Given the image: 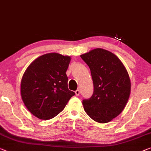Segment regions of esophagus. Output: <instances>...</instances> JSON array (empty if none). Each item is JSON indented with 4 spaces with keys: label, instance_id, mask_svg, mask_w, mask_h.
I'll list each match as a JSON object with an SVG mask.
<instances>
[{
    "label": "esophagus",
    "instance_id": "esophagus-1",
    "mask_svg": "<svg viewBox=\"0 0 151 151\" xmlns=\"http://www.w3.org/2000/svg\"><path fill=\"white\" fill-rule=\"evenodd\" d=\"M75 93H76V95H77V96L79 95H80V90H78V89H77V90L75 91Z\"/></svg>",
    "mask_w": 151,
    "mask_h": 151
}]
</instances>
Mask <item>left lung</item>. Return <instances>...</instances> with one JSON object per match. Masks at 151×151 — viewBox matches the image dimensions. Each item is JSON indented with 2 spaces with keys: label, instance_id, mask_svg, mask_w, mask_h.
<instances>
[{
  "label": "left lung",
  "instance_id": "1",
  "mask_svg": "<svg viewBox=\"0 0 151 151\" xmlns=\"http://www.w3.org/2000/svg\"><path fill=\"white\" fill-rule=\"evenodd\" d=\"M88 65L93 82V94L84 99L85 112L100 123L119 116L130 95L131 82L125 67L115 54L97 48L80 56Z\"/></svg>",
  "mask_w": 151,
  "mask_h": 151
}]
</instances>
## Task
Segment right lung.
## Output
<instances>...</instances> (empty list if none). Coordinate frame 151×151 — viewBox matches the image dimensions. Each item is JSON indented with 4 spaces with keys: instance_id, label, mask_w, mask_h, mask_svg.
<instances>
[{
    "instance_id": "add662e5",
    "label": "right lung",
    "mask_w": 151,
    "mask_h": 151,
    "mask_svg": "<svg viewBox=\"0 0 151 151\" xmlns=\"http://www.w3.org/2000/svg\"><path fill=\"white\" fill-rule=\"evenodd\" d=\"M71 58L58 53L39 56L21 81V96L27 108L38 119L49 120L65 108L75 93L68 88L66 71Z\"/></svg>"
}]
</instances>
